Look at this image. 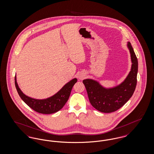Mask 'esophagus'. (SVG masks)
Masks as SVG:
<instances>
[{"label": "esophagus", "instance_id": "obj_1", "mask_svg": "<svg viewBox=\"0 0 154 154\" xmlns=\"http://www.w3.org/2000/svg\"><path fill=\"white\" fill-rule=\"evenodd\" d=\"M84 77H85V74H80L79 75V78L80 80L83 79Z\"/></svg>", "mask_w": 154, "mask_h": 154}]
</instances>
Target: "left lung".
<instances>
[{
    "mask_svg": "<svg viewBox=\"0 0 154 154\" xmlns=\"http://www.w3.org/2000/svg\"><path fill=\"white\" fill-rule=\"evenodd\" d=\"M127 46L131 54L132 67L122 83L113 88H106L92 79L82 81L91 104L100 112L110 113L117 111L129 100L134 92L137 84L138 61L130 42H128Z\"/></svg>",
    "mask_w": 154,
    "mask_h": 154,
    "instance_id": "8db88e82",
    "label": "left lung"
}]
</instances>
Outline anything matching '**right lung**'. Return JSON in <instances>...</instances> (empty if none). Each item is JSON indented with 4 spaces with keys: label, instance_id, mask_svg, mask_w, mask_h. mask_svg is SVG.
Wrapping results in <instances>:
<instances>
[{
    "label": "right lung",
    "instance_id": "add662e5",
    "mask_svg": "<svg viewBox=\"0 0 154 154\" xmlns=\"http://www.w3.org/2000/svg\"><path fill=\"white\" fill-rule=\"evenodd\" d=\"M77 81V79L74 78L66 84L55 95L44 99H36L25 95L22 92L17 84L16 75L15 76V87L22 100L33 110L44 114L55 113L65 106L69 99L72 88Z\"/></svg>",
    "mask_w": 154,
    "mask_h": 154
}]
</instances>
